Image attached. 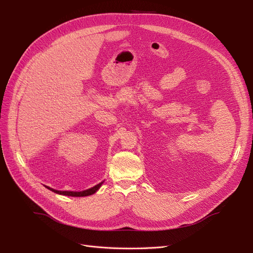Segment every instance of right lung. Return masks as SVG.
Returning <instances> with one entry per match:
<instances>
[{
  "label": "right lung",
  "mask_w": 253,
  "mask_h": 253,
  "mask_svg": "<svg viewBox=\"0 0 253 253\" xmlns=\"http://www.w3.org/2000/svg\"><path fill=\"white\" fill-rule=\"evenodd\" d=\"M103 182V181H102ZM102 182L98 183V185H96L95 187L90 188V189H87V190H84V191H80V192H74V191H58V190H55V189H51V188H48L50 191H52V192L55 193H58V194H62V195H68V196H88V195H91L94 194L96 191L101 187Z\"/></svg>",
  "instance_id": "obj_1"
}]
</instances>
